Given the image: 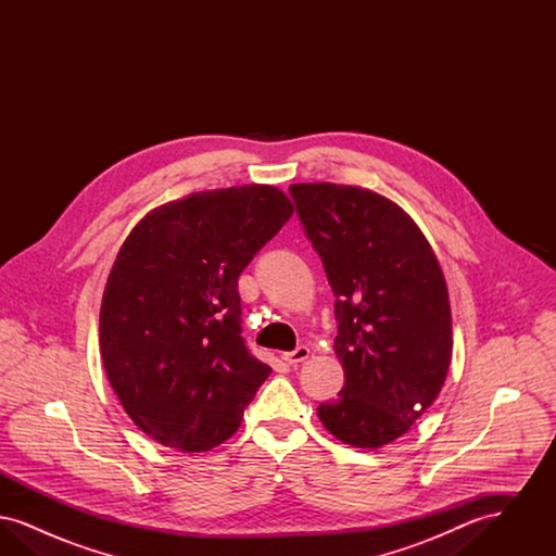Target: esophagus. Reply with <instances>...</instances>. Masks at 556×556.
<instances>
[{
    "mask_svg": "<svg viewBox=\"0 0 556 556\" xmlns=\"http://www.w3.org/2000/svg\"><path fill=\"white\" fill-rule=\"evenodd\" d=\"M311 356V350H308V345H298L295 350H291V352H283V361L291 365V367H295L298 363H304L306 358Z\"/></svg>",
    "mask_w": 556,
    "mask_h": 556,
    "instance_id": "obj_1",
    "label": "esophagus"
}]
</instances>
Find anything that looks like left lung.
<instances>
[{"mask_svg": "<svg viewBox=\"0 0 556 556\" xmlns=\"http://www.w3.org/2000/svg\"><path fill=\"white\" fill-rule=\"evenodd\" d=\"M304 236L336 295L345 383L320 424L356 448L410 429L440 394L452 356L448 288L415 220L361 187L290 186Z\"/></svg>", "mask_w": 556, "mask_h": 556, "instance_id": "1", "label": "left lung"}]
</instances>
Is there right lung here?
<instances>
[{
  "label": "right lung",
  "mask_w": 556,
  "mask_h": 556,
  "mask_svg": "<svg viewBox=\"0 0 556 556\" xmlns=\"http://www.w3.org/2000/svg\"><path fill=\"white\" fill-rule=\"evenodd\" d=\"M291 212L277 187L198 191L146 214L118 250L102 361L132 424L162 446L223 444L270 375L241 336L238 279Z\"/></svg>",
  "instance_id": "1"
}]
</instances>
